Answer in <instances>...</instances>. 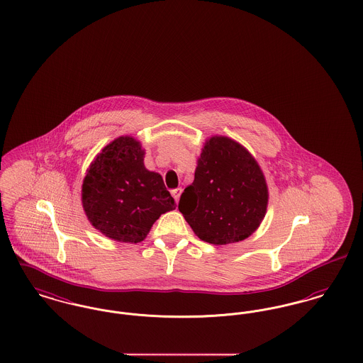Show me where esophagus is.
Masks as SVG:
<instances>
[{
    "label": "esophagus",
    "instance_id": "34e87169",
    "mask_svg": "<svg viewBox=\"0 0 363 363\" xmlns=\"http://www.w3.org/2000/svg\"><path fill=\"white\" fill-rule=\"evenodd\" d=\"M181 193H182V189H181V188H177V189H172V191H171V194H172V197H174L175 203H178Z\"/></svg>",
    "mask_w": 363,
    "mask_h": 363
}]
</instances>
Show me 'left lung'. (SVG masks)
<instances>
[{"instance_id": "1", "label": "left lung", "mask_w": 363, "mask_h": 363, "mask_svg": "<svg viewBox=\"0 0 363 363\" xmlns=\"http://www.w3.org/2000/svg\"><path fill=\"white\" fill-rule=\"evenodd\" d=\"M267 186L245 148L228 137L206 143L192 185L181 194L178 210L203 241L216 245L252 235L264 218Z\"/></svg>"}]
</instances>
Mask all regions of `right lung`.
<instances>
[{
	"instance_id": "1",
	"label": "right lung",
	"mask_w": 363,
	"mask_h": 363,
	"mask_svg": "<svg viewBox=\"0 0 363 363\" xmlns=\"http://www.w3.org/2000/svg\"><path fill=\"white\" fill-rule=\"evenodd\" d=\"M144 155L134 138L119 137L96 157L86 174V215L112 240L143 241L155 220L175 208L162 175L144 167Z\"/></svg>"
}]
</instances>
